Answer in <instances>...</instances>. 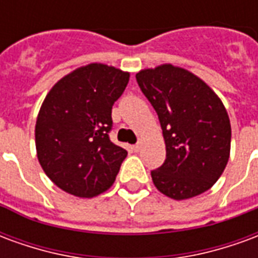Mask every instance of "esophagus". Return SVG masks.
Here are the masks:
<instances>
[{
    "mask_svg": "<svg viewBox=\"0 0 258 258\" xmlns=\"http://www.w3.org/2000/svg\"><path fill=\"white\" fill-rule=\"evenodd\" d=\"M141 148H142V141H138V142H137V144L134 145V151L138 152Z\"/></svg>",
    "mask_w": 258,
    "mask_h": 258,
    "instance_id": "obj_1",
    "label": "esophagus"
}]
</instances>
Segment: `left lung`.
<instances>
[{"label": "left lung", "instance_id": "obj_1", "mask_svg": "<svg viewBox=\"0 0 258 258\" xmlns=\"http://www.w3.org/2000/svg\"><path fill=\"white\" fill-rule=\"evenodd\" d=\"M135 77L156 110L166 144V160L151 173L155 186L175 200L210 189L231 152V123L221 99L196 74L170 63Z\"/></svg>", "mask_w": 258, "mask_h": 258}]
</instances>
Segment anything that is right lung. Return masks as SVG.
Here are the masks:
<instances>
[{"label":"right lung","instance_id":"add662e5","mask_svg":"<svg viewBox=\"0 0 258 258\" xmlns=\"http://www.w3.org/2000/svg\"><path fill=\"white\" fill-rule=\"evenodd\" d=\"M128 80V72L90 63L66 74L45 96L34 131L37 157L64 192L94 198L114 182L127 151L109 140L112 106Z\"/></svg>","mask_w":258,"mask_h":258}]
</instances>
